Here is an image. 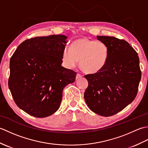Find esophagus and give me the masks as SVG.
I'll return each instance as SVG.
<instances>
[{"label":"esophagus","instance_id":"1","mask_svg":"<svg viewBox=\"0 0 148 148\" xmlns=\"http://www.w3.org/2000/svg\"><path fill=\"white\" fill-rule=\"evenodd\" d=\"M81 77H82V75H81L80 74H76V79H79V78H81Z\"/></svg>","mask_w":148,"mask_h":148}]
</instances>
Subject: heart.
Wrapping results in <instances>:
<instances>
[{"instance_id": "b5f03b06", "label": "heart", "mask_w": 148, "mask_h": 148, "mask_svg": "<svg viewBox=\"0 0 148 148\" xmlns=\"http://www.w3.org/2000/svg\"><path fill=\"white\" fill-rule=\"evenodd\" d=\"M109 58V49L105 43L82 37L72 42L71 48H65L62 59L67 68L79 67L86 74H95L102 71Z\"/></svg>"}]
</instances>
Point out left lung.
I'll list each match as a JSON object with an SVG mask.
<instances>
[{
    "label": "left lung",
    "mask_w": 148,
    "mask_h": 148,
    "mask_svg": "<svg viewBox=\"0 0 148 148\" xmlns=\"http://www.w3.org/2000/svg\"><path fill=\"white\" fill-rule=\"evenodd\" d=\"M97 38L108 46L109 58L102 71L84 76L88 86L84 98L93 112L111 116L136 98L141 78L139 58L126 40L109 36Z\"/></svg>",
    "instance_id": "1"
}]
</instances>
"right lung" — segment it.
<instances>
[{
	"mask_svg": "<svg viewBox=\"0 0 148 148\" xmlns=\"http://www.w3.org/2000/svg\"><path fill=\"white\" fill-rule=\"evenodd\" d=\"M67 39L34 37L21 43L11 56L9 88L16 104L27 114L37 118L54 114L63 90L75 81L76 72L61 66Z\"/></svg>",
	"mask_w": 148,
	"mask_h": 148,
	"instance_id": "add662e5",
	"label": "right lung"
}]
</instances>
